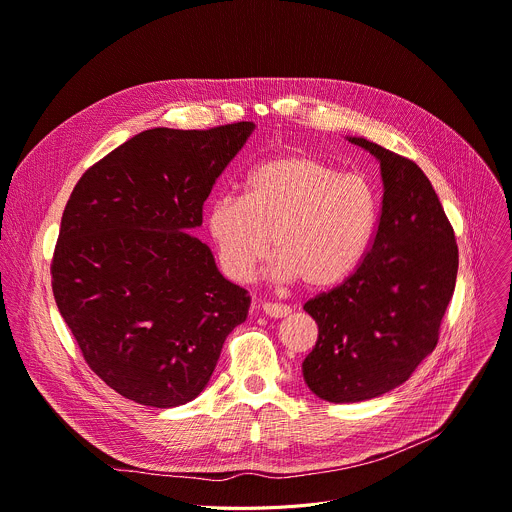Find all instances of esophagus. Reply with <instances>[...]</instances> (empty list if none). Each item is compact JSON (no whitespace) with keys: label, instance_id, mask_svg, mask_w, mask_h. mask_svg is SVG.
<instances>
[{"label":"esophagus","instance_id":"obj_1","mask_svg":"<svg viewBox=\"0 0 512 512\" xmlns=\"http://www.w3.org/2000/svg\"><path fill=\"white\" fill-rule=\"evenodd\" d=\"M261 312L269 318H286L290 314V308L288 306H282V304H261Z\"/></svg>","mask_w":512,"mask_h":512}]
</instances>
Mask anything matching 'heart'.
Instances as JSON below:
<instances>
[{
	"instance_id": "obj_1",
	"label": "heart",
	"mask_w": 512,
	"mask_h": 512,
	"mask_svg": "<svg viewBox=\"0 0 512 512\" xmlns=\"http://www.w3.org/2000/svg\"><path fill=\"white\" fill-rule=\"evenodd\" d=\"M378 218V194L363 175L341 173L312 155L286 153L257 163L243 181L241 198L212 202L206 222L232 280H251L273 247L275 280L331 290L361 265Z\"/></svg>"
}]
</instances>
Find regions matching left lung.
I'll return each mask as SVG.
<instances>
[{"instance_id":"8db88e82","label":"left lung","mask_w":512,"mask_h":512,"mask_svg":"<svg viewBox=\"0 0 512 512\" xmlns=\"http://www.w3.org/2000/svg\"><path fill=\"white\" fill-rule=\"evenodd\" d=\"M347 141L380 161L384 198L357 271L304 304L318 341L302 376L318 398L335 404L398 388L433 353L459 263L453 228L421 167L367 138Z\"/></svg>"}]
</instances>
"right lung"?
<instances>
[{
    "instance_id": "obj_1",
    "label": "right lung",
    "mask_w": 512,
    "mask_h": 512,
    "mask_svg": "<svg viewBox=\"0 0 512 512\" xmlns=\"http://www.w3.org/2000/svg\"><path fill=\"white\" fill-rule=\"evenodd\" d=\"M255 130L151 128L77 181L51 265L53 294L87 365L145 406L192 402L228 333L247 320V290L190 235L224 167Z\"/></svg>"
}]
</instances>
